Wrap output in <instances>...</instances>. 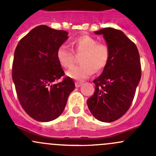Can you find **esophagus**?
I'll return each instance as SVG.
<instances>
[{
  "mask_svg": "<svg viewBox=\"0 0 156 156\" xmlns=\"http://www.w3.org/2000/svg\"><path fill=\"white\" fill-rule=\"evenodd\" d=\"M81 84H82V83L81 82H78V81H76V82H75V87H79Z\"/></svg>",
  "mask_w": 156,
  "mask_h": 156,
  "instance_id": "1",
  "label": "esophagus"
}]
</instances>
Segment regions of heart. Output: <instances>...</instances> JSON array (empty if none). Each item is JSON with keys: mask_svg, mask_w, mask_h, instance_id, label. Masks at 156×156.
I'll list each match as a JSON object with an SVG mask.
<instances>
[{"mask_svg": "<svg viewBox=\"0 0 156 156\" xmlns=\"http://www.w3.org/2000/svg\"><path fill=\"white\" fill-rule=\"evenodd\" d=\"M74 51L81 53L79 58L81 64L72 67L67 72L69 78L77 81H83L96 72H101L107 66L110 58L109 48L106 44L98 43L95 38L89 35L77 37L72 42ZM56 59L64 68L72 66L75 61L73 51L66 44H61L56 50Z\"/></svg>", "mask_w": 156, "mask_h": 156, "instance_id": "obj_1", "label": "heart"}]
</instances>
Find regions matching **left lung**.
Segmentation results:
<instances>
[{
	"mask_svg": "<svg viewBox=\"0 0 156 156\" xmlns=\"http://www.w3.org/2000/svg\"><path fill=\"white\" fill-rule=\"evenodd\" d=\"M103 34L109 48L110 58L101 75L93 81L94 95L87 103L93 115L100 122L118 120L130 108L141 78V64L136 44L112 28L95 31Z\"/></svg>",
	"mask_w": 156,
	"mask_h": 156,
	"instance_id": "left-lung-1",
	"label": "left lung"
}]
</instances>
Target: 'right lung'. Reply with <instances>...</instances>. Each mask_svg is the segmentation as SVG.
Masks as SVG:
<instances>
[{"label": "right lung", "mask_w": 156, "mask_h": 156, "mask_svg": "<svg viewBox=\"0 0 156 156\" xmlns=\"http://www.w3.org/2000/svg\"><path fill=\"white\" fill-rule=\"evenodd\" d=\"M68 38V32L47 26L29 31L17 44L12 67L18 100L26 113L38 122H50L65 108L75 83L65 77L56 59V50Z\"/></svg>", "instance_id": "add662e5"}]
</instances>
